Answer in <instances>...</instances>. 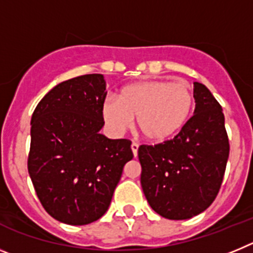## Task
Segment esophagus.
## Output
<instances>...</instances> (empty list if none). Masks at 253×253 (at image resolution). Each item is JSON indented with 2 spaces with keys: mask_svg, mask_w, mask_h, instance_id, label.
<instances>
[{
  "mask_svg": "<svg viewBox=\"0 0 253 253\" xmlns=\"http://www.w3.org/2000/svg\"><path fill=\"white\" fill-rule=\"evenodd\" d=\"M138 147H139V144L135 142L131 143V152H133L134 154V157H137V154H138Z\"/></svg>",
  "mask_w": 253,
  "mask_h": 253,
  "instance_id": "34e87169",
  "label": "esophagus"
}]
</instances>
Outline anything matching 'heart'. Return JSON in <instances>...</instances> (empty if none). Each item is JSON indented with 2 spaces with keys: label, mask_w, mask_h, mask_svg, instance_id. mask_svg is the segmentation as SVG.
I'll use <instances>...</instances> for the list:
<instances>
[{
  "label": "heart",
  "mask_w": 253,
  "mask_h": 253,
  "mask_svg": "<svg viewBox=\"0 0 253 253\" xmlns=\"http://www.w3.org/2000/svg\"><path fill=\"white\" fill-rule=\"evenodd\" d=\"M193 106L194 93L189 84L148 80L125 86L119 99L107 97L102 115L116 133L126 130L135 118L143 137L163 142L186 124Z\"/></svg>",
  "instance_id": "heart-1"
}]
</instances>
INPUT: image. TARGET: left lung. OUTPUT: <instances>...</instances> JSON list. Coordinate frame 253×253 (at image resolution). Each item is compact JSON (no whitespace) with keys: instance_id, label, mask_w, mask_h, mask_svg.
<instances>
[{"instance_id":"8db88e82","label":"left lung","mask_w":253,"mask_h":253,"mask_svg":"<svg viewBox=\"0 0 253 253\" xmlns=\"http://www.w3.org/2000/svg\"><path fill=\"white\" fill-rule=\"evenodd\" d=\"M194 115L173 139L138 148L147 202L172 220L193 218L210 207L222 186L229 156L220 104L199 82L194 84Z\"/></svg>"}]
</instances>
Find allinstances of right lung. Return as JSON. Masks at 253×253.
<instances>
[{"instance_id":"add662e5","label":"right lung","mask_w":253,"mask_h":253,"mask_svg":"<svg viewBox=\"0 0 253 253\" xmlns=\"http://www.w3.org/2000/svg\"><path fill=\"white\" fill-rule=\"evenodd\" d=\"M105 90L99 73L71 78L53 87L31 116L29 175L46 213L66 224L101 218L133 158L130 140L100 134Z\"/></svg>"}]
</instances>
